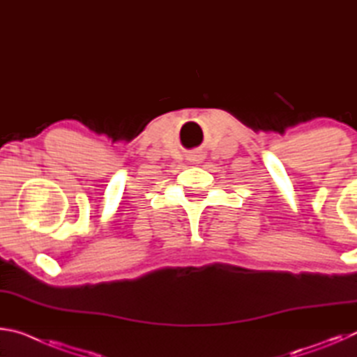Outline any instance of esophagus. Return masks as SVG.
<instances>
[{
	"label": "esophagus",
	"instance_id": "esophagus-1",
	"mask_svg": "<svg viewBox=\"0 0 357 357\" xmlns=\"http://www.w3.org/2000/svg\"><path fill=\"white\" fill-rule=\"evenodd\" d=\"M203 159H204V153L202 149H193L189 154V160L193 162V164H200Z\"/></svg>",
	"mask_w": 357,
	"mask_h": 357
}]
</instances>
